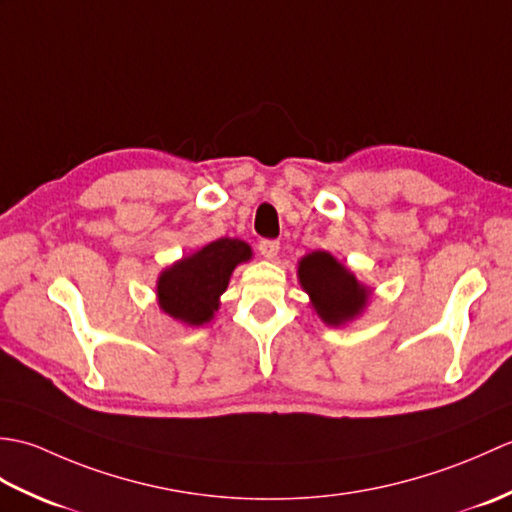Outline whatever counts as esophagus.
Wrapping results in <instances>:
<instances>
[{
	"label": "esophagus",
	"instance_id": "34e87169",
	"mask_svg": "<svg viewBox=\"0 0 512 512\" xmlns=\"http://www.w3.org/2000/svg\"><path fill=\"white\" fill-rule=\"evenodd\" d=\"M257 248L266 259H275L279 253V242H275V239H262V242L257 244Z\"/></svg>",
	"mask_w": 512,
	"mask_h": 512
}]
</instances>
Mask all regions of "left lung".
Listing matches in <instances>:
<instances>
[{
	"mask_svg": "<svg viewBox=\"0 0 512 512\" xmlns=\"http://www.w3.org/2000/svg\"><path fill=\"white\" fill-rule=\"evenodd\" d=\"M299 284L323 323L345 325L367 306L372 290L350 273L328 250H314L299 262Z\"/></svg>",
	"mask_w": 512,
	"mask_h": 512,
	"instance_id": "1",
	"label": "left lung"
}]
</instances>
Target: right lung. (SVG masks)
<instances>
[{"label":"right lung","instance_id":"add662e5","mask_svg":"<svg viewBox=\"0 0 512 512\" xmlns=\"http://www.w3.org/2000/svg\"><path fill=\"white\" fill-rule=\"evenodd\" d=\"M250 257V246L233 237L215 239L193 255L182 257L158 277L156 295L160 310L187 325L209 323L220 308V297L233 270Z\"/></svg>","mask_w":512,"mask_h":512}]
</instances>
